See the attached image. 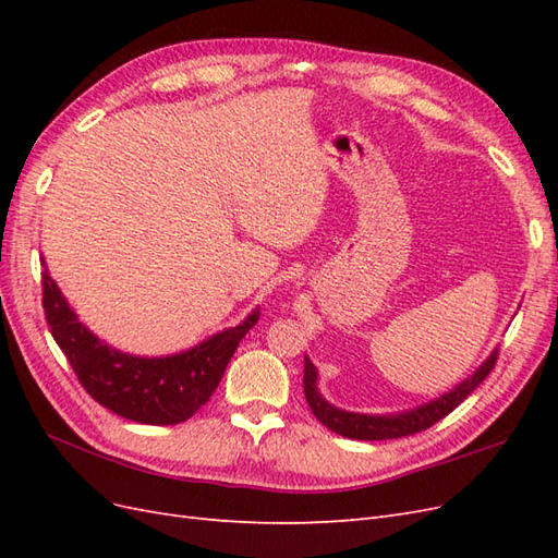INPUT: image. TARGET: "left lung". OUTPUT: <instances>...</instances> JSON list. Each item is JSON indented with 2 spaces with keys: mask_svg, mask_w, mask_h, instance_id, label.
I'll list each match as a JSON object with an SVG mask.
<instances>
[{
  "mask_svg": "<svg viewBox=\"0 0 558 558\" xmlns=\"http://www.w3.org/2000/svg\"><path fill=\"white\" fill-rule=\"evenodd\" d=\"M496 359H498V349L488 353V359L475 369V373H472L468 379H463L461 384H456L449 393H442L440 398L398 414H359V412H347V410L335 408L332 402H328L324 396H320L318 369L307 356H305V379H302V386H305V398L310 402L314 416L332 433L351 437V440H369V442L396 440V437H408L430 428L433 424H437V421L445 418L449 412L459 408V404L486 379V375L492 373Z\"/></svg>",
  "mask_w": 558,
  "mask_h": 558,
  "instance_id": "left-lung-1",
  "label": "left lung"
}]
</instances>
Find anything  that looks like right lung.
<instances>
[{
	"mask_svg": "<svg viewBox=\"0 0 558 558\" xmlns=\"http://www.w3.org/2000/svg\"><path fill=\"white\" fill-rule=\"evenodd\" d=\"M41 281L50 335L81 386L107 410L137 424L172 426L191 418L211 398L242 337L260 318L256 307L240 326L172 356H134L109 347L81 324L48 269L41 272Z\"/></svg>",
	"mask_w": 558,
	"mask_h": 558,
	"instance_id": "add662e5",
	"label": "right lung"
}]
</instances>
